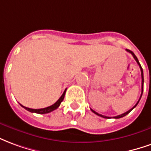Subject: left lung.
I'll use <instances>...</instances> for the list:
<instances>
[{"label":"left lung","instance_id":"1","mask_svg":"<svg viewBox=\"0 0 151 151\" xmlns=\"http://www.w3.org/2000/svg\"><path fill=\"white\" fill-rule=\"evenodd\" d=\"M127 50V51H128L129 53H131V54H132V56H133V58H134V59H135L136 62L137 63V64H138V65H139V67H140V69H141V72H142V94H141V97H140V98H139L138 101H137V102L136 103V105H135V106H133V107L131 108V109H130L129 111H127V112H125V113H124V114H122V115H117V116H115V117H113V118H115V119L122 118V117H124V116H125V115H128V114H129V112L131 111H132V109H133V108H135L136 106H137V105L138 104L139 101H140V99H141V98H142V93H143V84H144V77H143V70H142V67H141V64H140V63H139V61H138V59H137V57H136L135 54L133 53V52H132L131 50ZM91 111H92L93 112L94 114H96V115H99V116H101V117H103V118H106V119H109V118H110V117H107V116H105V115H101V114H98V113H97V112H96V111H93V110H92V109H91Z\"/></svg>","mask_w":151,"mask_h":151}]
</instances>
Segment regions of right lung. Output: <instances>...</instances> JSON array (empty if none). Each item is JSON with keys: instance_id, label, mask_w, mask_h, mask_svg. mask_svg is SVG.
I'll return each instance as SVG.
<instances>
[{"instance_id": "obj_1", "label": "right lung", "mask_w": 151, "mask_h": 151, "mask_svg": "<svg viewBox=\"0 0 151 151\" xmlns=\"http://www.w3.org/2000/svg\"><path fill=\"white\" fill-rule=\"evenodd\" d=\"M66 90H67V89H65L63 95L61 96L60 98H59L54 104H53L52 106H48V107L42 108V109H31V108L23 106L22 105H21V106H22L24 109H26L27 111H28L30 112H32V113H37V114H47V113H50V112L53 111L54 110H56L57 108L60 106L61 102L63 101L64 97H65V93H66Z\"/></svg>"}]
</instances>
